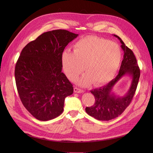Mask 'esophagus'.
I'll list each match as a JSON object with an SVG mask.
<instances>
[{
  "label": "esophagus",
  "instance_id": "34e87169",
  "mask_svg": "<svg viewBox=\"0 0 153 153\" xmlns=\"http://www.w3.org/2000/svg\"><path fill=\"white\" fill-rule=\"evenodd\" d=\"M74 91L76 93H82V92H84L83 90H82L81 89H79V88H77V87H74Z\"/></svg>",
  "mask_w": 153,
  "mask_h": 153
}]
</instances>
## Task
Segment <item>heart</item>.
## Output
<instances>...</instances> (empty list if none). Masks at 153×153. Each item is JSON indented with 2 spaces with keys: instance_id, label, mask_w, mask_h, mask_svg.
I'll use <instances>...</instances> for the list:
<instances>
[{
  "instance_id": "1",
  "label": "heart",
  "mask_w": 153,
  "mask_h": 153,
  "mask_svg": "<svg viewBox=\"0 0 153 153\" xmlns=\"http://www.w3.org/2000/svg\"><path fill=\"white\" fill-rule=\"evenodd\" d=\"M121 59V50L116 43L94 36L79 39L73 46V52L64 51L61 57L64 71L72 81L81 73L84 64L86 73L77 80L82 86L109 81L115 74Z\"/></svg>"
}]
</instances>
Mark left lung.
Segmentation results:
<instances>
[{
    "mask_svg": "<svg viewBox=\"0 0 153 153\" xmlns=\"http://www.w3.org/2000/svg\"><path fill=\"white\" fill-rule=\"evenodd\" d=\"M114 36L120 41L121 47L124 51L123 59L118 74L107 85L91 91L94 95L95 101L93 106L85 108L88 115L102 121L114 119L123 113L133 98L140 76V69L133 52L125 45L119 36L115 35ZM126 74L132 78L130 89L123 97L116 96L111 92V90L119 80Z\"/></svg>",
    "mask_w": 153,
    "mask_h": 153,
    "instance_id": "obj_1",
    "label": "left lung"
}]
</instances>
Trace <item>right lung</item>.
Listing matches in <instances>:
<instances>
[{"instance_id": "1", "label": "right lung", "mask_w": 153, "mask_h": 153, "mask_svg": "<svg viewBox=\"0 0 153 153\" xmlns=\"http://www.w3.org/2000/svg\"><path fill=\"white\" fill-rule=\"evenodd\" d=\"M78 36L65 30L39 35L20 53L15 68L16 85L23 106L36 119L48 121L63 111L64 99L74 88L62 72L65 47Z\"/></svg>"}]
</instances>
